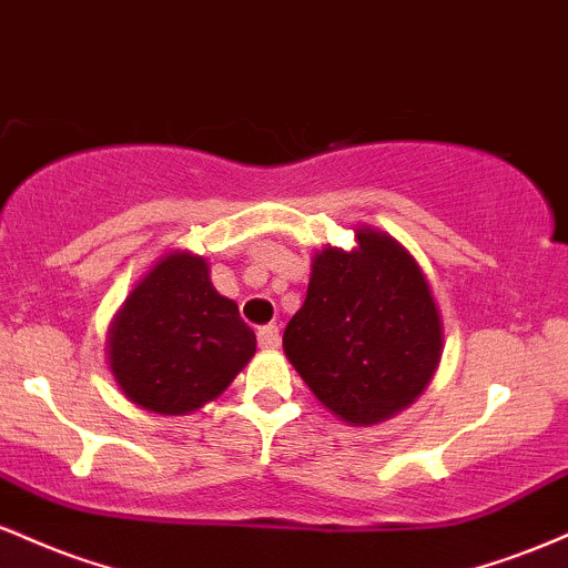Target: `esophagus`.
Returning <instances> with one entry per match:
<instances>
[{
    "label": "esophagus",
    "instance_id": "esophagus-1",
    "mask_svg": "<svg viewBox=\"0 0 568 568\" xmlns=\"http://www.w3.org/2000/svg\"><path fill=\"white\" fill-rule=\"evenodd\" d=\"M258 347L262 349H277L280 347V331L277 325H264V328H258Z\"/></svg>",
    "mask_w": 568,
    "mask_h": 568
}]
</instances>
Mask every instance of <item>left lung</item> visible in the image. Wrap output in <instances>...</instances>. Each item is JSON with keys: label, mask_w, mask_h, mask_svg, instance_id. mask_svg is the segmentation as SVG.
Listing matches in <instances>:
<instances>
[{"label": "left lung", "mask_w": 568, "mask_h": 568, "mask_svg": "<svg viewBox=\"0 0 568 568\" xmlns=\"http://www.w3.org/2000/svg\"><path fill=\"white\" fill-rule=\"evenodd\" d=\"M355 243L312 256L310 288L283 349L331 414L368 427L393 419L433 382L443 321L408 247L374 226H357Z\"/></svg>", "instance_id": "1"}]
</instances>
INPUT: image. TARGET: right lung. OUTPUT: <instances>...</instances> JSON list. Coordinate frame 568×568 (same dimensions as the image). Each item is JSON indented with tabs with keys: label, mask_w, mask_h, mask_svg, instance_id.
<instances>
[{
	"label": "right lung",
	"mask_w": 568,
	"mask_h": 568,
	"mask_svg": "<svg viewBox=\"0 0 568 568\" xmlns=\"http://www.w3.org/2000/svg\"><path fill=\"white\" fill-rule=\"evenodd\" d=\"M256 352L237 304L211 283L192 251H168L116 310L106 355L116 387L135 406L184 416L216 400Z\"/></svg>",
	"instance_id": "add662e5"
}]
</instances>
